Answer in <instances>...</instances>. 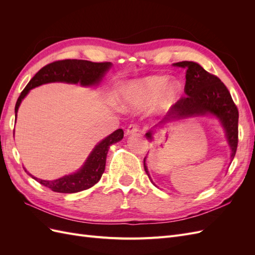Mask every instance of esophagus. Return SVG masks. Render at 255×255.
<instances>
[{"mask_svg": "<svg viewBox=\"0 0 255 255\" xmlns=\"http://www.w3.org/2000/svg\"><path fill=\"white\" fill-rule=\"evenodd\" d=\"M138 128H139V126H138L137 123H130V125L127 128V135L136 133L137 130H138Z\"/></svg>", "mask_w": 255, "mask_h": 255, "instance_id": "obj_1", "label": "esophagus"}]
</instances>
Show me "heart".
<instances>
[{"instance_id":"heart-1","label":"heart","mask_w":255,"mask_h":255,"mask_svg":"<svg viewBox=\"0 0 255 255\" xmlns=\"http://www.w3.org/2000/svg\"><path fill=\"white\" fill-rule=\"evenodd\" d=\"M179 81H167L164 75H153L132 83L125 94V102L134 107H144L156 101L158 109L171 106L181 92Z\"/></svg>"}]
</instances>
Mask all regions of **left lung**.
Here are the masks:
<instances>
[{
    "instance_id": "obj_1",
    "label": "left lung",
    "mask_w": 255,
    "mask_h": 255,
    "mask_svg": "<svg viewBox=\"0 0 255 255\" xmlns=\"http://www.w3.org/2000/svg\"><path fill=\"white\" fill-rule=\"evenodd\" d=\"M174 66L186 69V84L184 88L186 97L180 99L170 107L166 117L158 123V126H163L167 121L175 118L212 114L220 120L226 130L228 142L232 150L231 159L233 160L238 144V110L226 85L218 76L205 71L194 61H180ZM145 136L152 140V130H149ZM144 161L145 157L143 167L150 177Z\"/></svg>"
}]
</instances>
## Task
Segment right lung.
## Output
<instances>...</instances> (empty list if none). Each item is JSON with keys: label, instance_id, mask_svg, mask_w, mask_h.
<instances>
[{"label": "right lung", "instance_id": "add662e5", "mask_svg": "<svg viewBox=\"0 0 255 255\" xmlns=\"http://www.w3.org/2000/svg\"><path fill=\"white\" fill-rule=\"evenodd\" d=\"M111 65V63H106V61H104V63H94V61L82 59H63L53 61V63L42 67L34 75V78L29 81L18 98L16 107H14L16 117L21 101L32 88L51 82H66L73 84L81 83L83 86L95 85L101 81L102 76L109 70ZM122 138L123 130L121 128H118L113 134L107 136L105 139L96 145V148L91 152L86 163H85L81 170L76 173L66 175L54 181L40 180L32 174H28L43 186L55 192L74 194V192L86 190L94 186L101 179L105 170L106 156L110 145L121 140Z\"/></svg>", "mask_w": 255, "mask_h": 255}]
</instances>
